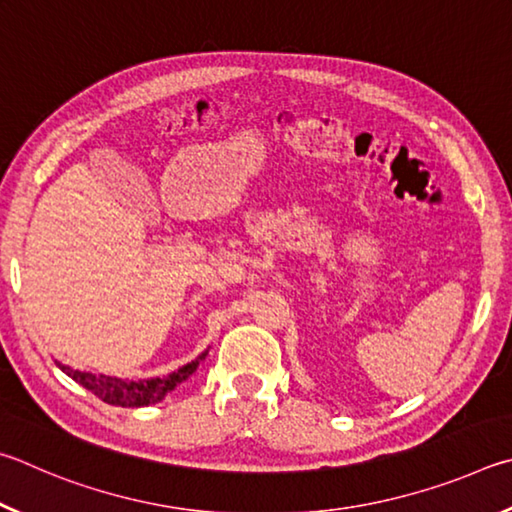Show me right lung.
Listing matches in <instances>:
<instances>
[{
  "mask_svg": "<svg viewBox=\"0 0 512 512\" xmlns=\"http://www.w3.org/2000/svg\"><path fill=\"white\" fill-rule=\"evenodd\" d=\"M206 353L209 351H204L200 357H195L193 362L184 364L182 369H177L175 373H168L164 378H150V380H121V378H110V375L74 371L60 362L56 364L69 375L71 380L83 384L87 391H92L96 398H101L103 402H107V405L148 407V405H155L159 400H164L166 393L173 391L177 384H182L188 375L195 373V369L200 366Z\"/></svg>",
  "mask_w": 512,
  "mask_h": 512,
  "instance_id": "1",
  "label": "right lung"
}]
</instances>
